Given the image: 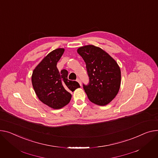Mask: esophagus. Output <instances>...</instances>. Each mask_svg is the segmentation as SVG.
<instances>
[{"label": "esophagus", "mask_w": 158, "mask_h": 158, "mask_svg": "<svg viewBox=\"0 0 158 158\" xmlns=\"http://www.w3.org/2000/svg\"><path fill=\"white\" fill-rule=\"evenodd\" d=\"M79 83V85H80V86H81V85H82V84H81V80L78 78V79H77V80H76Z\"/></svg>", "instance_id": "obj_1"}]
</instances>
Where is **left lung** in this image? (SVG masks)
<instances>
[{
    "label": "left lung",
    "instance_id": "left-lung-1",
    "mask_svg": "<svg viewBox=\"0 0 158 158\" xmlns=\"http://www.w3.org/2000/svg\"><path fill=\"white\" fill-rule=\"evenodd\" d=\"M77 52L86 63L89 84L83 85L89 100L106 106L117 95L121 86V70L107 52L93 45L80 47Z\"/></svg>",
    "mask_w": 158,
    "mask_h": 158
}]
</instances>
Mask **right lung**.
<instances>
[{"label": "right lung", "instance_id": "obj_1", "mask_svg": "<svg viewBox=\"0 0 158 158\" xmlns=\"http://www.w3.org/2000/svg\"><path fill=\"white\" fill-rule=\"evenodd\" d=\"M65 49L58 48L45 56L35 68L31 76V83L39 99L46 106L59 109L70 102V91L80 88L75 81L67 79L68 71L60 72L56 65Z\"/></svg>", "mask_w": 158, "mask_h": 158}]
</instances>
